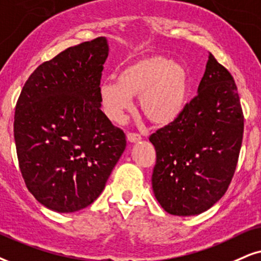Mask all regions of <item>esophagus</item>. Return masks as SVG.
<instances>
[{
    "label": "esophagus",
    "instance_id": "1",
    "mask_svg": "<svg viewBox=\"0 0 261 261\" xmlns=\"http://www.w3.org/2000/svg\"><path fill=\"white\" fill-rule=\"evenodd\" d=\"M140 139H141V137L137 133H128L127 134V140L129 141V143H137V141H139Z\"/></svg>",
    "mask_w": 261,
    "mask_h": 261
}]
</instances>
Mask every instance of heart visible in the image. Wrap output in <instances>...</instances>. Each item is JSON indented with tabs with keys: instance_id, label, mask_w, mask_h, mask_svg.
Segmentation results:
<instances>
[{
	"instance_id": "obj_1",
	"label": "heart",
	"mask_w": 261,
	"mask_h": 261,
	"mask_svg": "<svg viewBox=\"0 0 261 261\" xmlns=\"http://www.w3.org/2000/svg\"><path fill=\"white\" fill-rule=\"evenodd\" d=\"M191 77L185 65L162 54L134 59L98 87L105 115L120 123L139 96L143 114L152 123L167 125L175 121L188 104Z\"/></svg>"
}]
</instances>
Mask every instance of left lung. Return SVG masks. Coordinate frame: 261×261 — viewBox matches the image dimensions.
Instances as JSON below:
<instances>
[{
	"label": "left lung",
	"instance_id": "left-lung-1",
	"mask_svg": "<svg viewBox=\"0 0 261 261\" xmlns=\"http://www.w3.org/2000/svg\"><path fill=\"white\" fill-rule=\"evenodd\" d=\"M198 94L181 115L150 137L156 150L152 190L167 213H203L223 197L243 138V112L233 77L209 53Z\"/></svg>",
	"mask_w": 261,
	"mask_h": 261
}]
</instances>
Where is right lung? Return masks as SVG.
Masks as SVG:
<instances>
[{
  "instance_id": "add662e5",
  "label": "right lung",
  "mask_w": 261,
  "mask_h": 261,
  "mask_svg": "<svg viewBox=\"0 0 261 261\" xmlns=\"http://www.w3.org/2000/svg\"><path fill=\"white\" fill-rule=\"evenodd\" d=\"M108 56L106 37L67 48L31 73L15 106L21 175L34 197L58 213L92 204L127 145L100 109Z\"/></svg>"
}]
</instances>
